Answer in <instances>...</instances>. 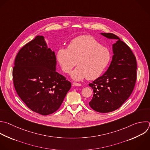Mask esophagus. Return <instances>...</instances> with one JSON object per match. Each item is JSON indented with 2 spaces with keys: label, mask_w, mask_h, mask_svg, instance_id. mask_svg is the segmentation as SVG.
<instances>
[{
  "label": "esophagus",
  "mask_w": 150,
  "mask_h": 150,
  "mask_svg": "<svg viewBox=\"0 0 150 150\" xmlns=\"http://www.w3.org/2000/svg\"><path fill=\"white\" fill-rule=\"evenodd\" d=\"M72 85H73V86H80L81 85V84L79 83L73 82V83H72Z\"/></svg>",
  "instance_id": "1"
}]
</instances>
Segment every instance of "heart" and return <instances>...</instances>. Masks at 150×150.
I'll return each mask as SVG.
<instances>
[{"mask_svg": "<svg viewBox=\"0 0 150 150\" xmlns=\"http://www.w3.org/2000/svg\"><path fill=\"white\" fill-rule=\"evenodd\" d=\"M57 58L62 71L67 74L78 64L72 74L74 79L91 80L99 76L107 68L111 52L94 37L83 35L72 40L68 47L59 49Z\"/></svg>", "mask_w": 150, "mask_h": 150, "instance_id": "1", "label": "heart"}]
</instances>
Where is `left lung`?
Returning a JSON list of instances; mask_svg holds the SVG:
<instances>
[{
    "label": "left lung",
    "instance_id": "8db88e82",
    "mask_svg": "<svg viewBox=\"0 0 150 150\" xmlns=\"http://www.w3.org/2000/svg\"><path fill=\"white\" fill-rule=\"evenodd\" d=\"M103 36L118 40L113 45L112 60L101 76L89 84L93 95L89 106L102 113L119 108L129 97L137 79V61L130 47L115 35L101 33Z\"/></svg>",
    "mask_w": 150,
    "mask_h": 150
}]
</instances>
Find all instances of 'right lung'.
<instances>
[{
    "label": "right lung",
    "mask_w": 150,
    "mask_h": 150,
    "mask_svg": "<svg viewBox=\"0 0 150 150\" xmlns=\"http://www.w3.org/2000/svg\"><path fill=\"white\" fill-rule=\"evenodd\" d=\"M55 52L38 35L18 52L13 68L15 90L26 105L43 115L57 111L71 83L56 71Z\"/></svg>",
    "instance_id": "right-lung-1"
}]
</instances>
